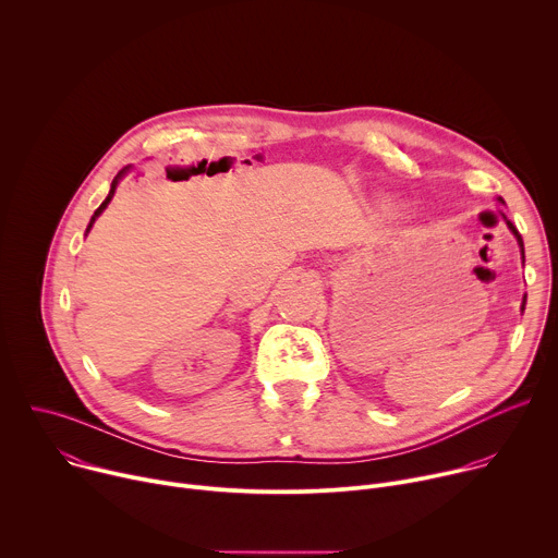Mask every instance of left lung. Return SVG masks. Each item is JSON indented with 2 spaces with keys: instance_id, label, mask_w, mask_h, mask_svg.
I'll return each instance as SVG.
<instances>
[{
  "instance_id": "obj_1",
  "label": "left lung",
  "mask_w": 558,
  "mask_h": 558,
  "mask_svg": "<svg viewBox=\"0 0 558 558\" xmlns=\"http://www.w3.org/2000/svg\"><path fill=\"white\" fill-rule=\"evenodd\" d=\"M499 201L504 203V198H501V196H499ZM501 216H504V220H506L508 229H510V231L514 233V238H517V243H519V250H521V260L525 263V250H523V238H521V233H519V231H517V227H514V225H512V222H510V220L506 218V214H501ZM525 302H527V295H523V302H521V311H525Z\"/></svg>"
}]
</instances>
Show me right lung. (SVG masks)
Wrapping results in <instances>:
<instances>
[{
  "mask_svg": "<svg viewBox=\"0 0 558 558\" xmlns=\"http://www.w3.org/2000/svg\"><path fill=\"white\" fill-rule=\"evenodd\" d=\"M130 168H132V166H128V168H123V170H121V172H119V174H117V177H114V181H112V185H110V192H108V196H106V201H104V203H101V205H99V209H97V211H95V214H93V218H90V222H88V229H86V235H88V233H90V229H93V225H95V220H97V218H99V216H101V214H104V209H106V207H108V205H110V201H112V196H114V192H117V185H119V181H121V179H123V177H125V174H128V172H130Z\"/></svg>",
  "mask_w": 558,
  "mask_h": 558,
  "instance_id": "right-lung-1",
  "label": "right lung"
}]
</instances>
